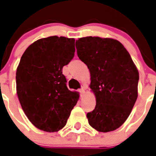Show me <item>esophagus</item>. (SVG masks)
Here are the masks:
<instances>
[{
    "mask_svg": "<svg viewBox=\"0 0 156 156\" xmlns=\"http://www.w3.org/2000/svg\"><path fill=\"white\" fill-rule=\"evenodd\" d=\"M79 92H80V94H81V96H83V95L84 94V92H85V90H84V89L82 87V88L80 89Z\"/></svg>",
    "mask_w": 156,
    "mask_h": 156,
    "instance_id": "esophagus-1",
    "label": "esophagus"
}]
</instances>
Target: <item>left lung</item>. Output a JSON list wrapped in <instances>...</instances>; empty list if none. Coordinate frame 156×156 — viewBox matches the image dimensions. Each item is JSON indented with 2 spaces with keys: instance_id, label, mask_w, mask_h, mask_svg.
<instances>
[{
  "instance_id": "obj_1",
  "label": "left lung",
  "mask_w": 156,
  "mask_h": 156,
  "mask_svg": "<svg viewBox=\"0 0 156 156\" xmlns=\"http://www.w3.org/2000/svg\"><path fill=\"white\" fill-rule=\"evenodd\" d=\"M75 46L78 58L90 71V87L96 98L94 110L87 113L89 124L99 132L115 130L136 101V66L123 44L111 38H80Z\"/></svg>"
}]
</instances>
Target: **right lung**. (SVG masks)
<instances>
[{
    "instance_id": "1",
    "label": "right lung",
    "mask_w": 156,
    "mask_h": 156,
    "mask_svg": "<svg viewBox=\"0 0 156 156\" xmlns=\"http://www.w3.org/2000/svg\"><path fill=\"white\" fill-rule=\"evenodd\" d=\"M75 39L53 36L32 43L16 69V94L26 116L38 129L58 132L79 98L66 86L63 66L75 55Z\"/></svg>"
}]
</instances>
